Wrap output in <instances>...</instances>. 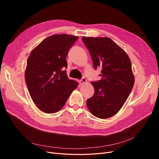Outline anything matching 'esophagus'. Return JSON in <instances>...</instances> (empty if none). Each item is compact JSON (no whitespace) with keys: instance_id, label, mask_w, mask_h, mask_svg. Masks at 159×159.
Segmentation results:
<instances>
[{"instance_id":"obj_1","label":"esophagus","mask_w":159,"mask_h":159,"mask_svg":"<svg viewBox=\"0 0 159 159\" xmlns=\"http://www.w3.org/2000/svg\"><path fill=\"white\" fill-rule=\"evenodd\" d=\"M86 83H87V80L85 79V78H82L81 80H80L79 81V84H80V86H82L83 84H86Z\"/></svg>"}]
</instances>
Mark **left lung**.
<instances>
[{"mask_svg": "<svg viewBox=\"0 0 159 159\" xmlns=\"http://www.w3.org/2000/svg\"><path fill=\"white\" fill-rule=\"evenodd\" d=\"M95 69L101 68V79L91 82L95 93L86 101L93 115L107 119L117 113L134 85L130 58L124 50L108 37H82Z\"/></svg>", "mask_w": 159, "mask_h": 159, "instance_id": "8db88e82", "label": "left lung"}]
</instances>
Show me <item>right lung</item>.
Instances as JSON below:
<instances>
[{
	"mask_svg": "<svg viewBox=\"0 0 159 159\" xmlns=\"http://www.w3.org/2000/svg\"><path fill=\"white\" fill-rule=\"evenodd\" d=\"M77 36L57 34L44 39L27 60L25 80L32 101L46 113L61 110L78 82L66 75V58Z\"/></svg>",
	"mask_w": 159,
	"mask_h": 159,
	"instance_id": "1",
	"label": "right lung"
}]
</instances>
